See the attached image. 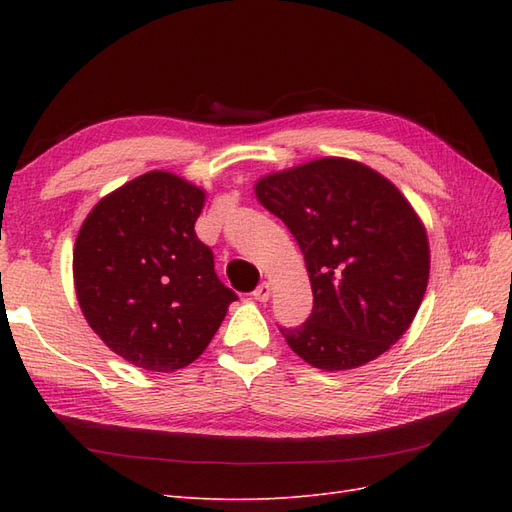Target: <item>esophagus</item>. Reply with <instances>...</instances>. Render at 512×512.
<instances>
[{
	"label": "esophagus",
	"mask_w": 512,
	"mask_h": 512,
	"mask_svg": "<svg viewBox=\"0 0 512 512\" xmlns=\"http://www.w3.org/2000/svg\"><path fill=\"white\" fill-rule=\"evenodd\" d=\"M269 297H271V284H269V282H262V284L254 290V299L260 301V303H265V301H269Z\"/></svg>",
	"instance_id": "obj_1"
}]
</instances>
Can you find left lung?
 <instances>
[{"mask_svg": "<svg viewBox=\"0 0 512 512\" xmlns=\"http://www.w3.org/2000/svg\"><path fill=\"white\" fill-rule=\"evenodd\" d=\"M254 194L297 239L314 292L303 327L280 329L290 350L312 367L346 371L397 344L425 297L429 239L395 183L327 156L260 177Z\"/></svg>", "mask_w": 512, "mask_h": 512, "instance_id": "1", "label": "left lung"}]
</instances>
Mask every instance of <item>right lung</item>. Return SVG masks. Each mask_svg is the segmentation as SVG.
I'll use <instances>...</instances> for the list:
<instances>
[{"instance_id":"right-lung-1","label":"right lung","mask_w":512,"mask_h":512,"mask_svg":"<svg viewBox=\"0 0 512 512\" xmlns=\"http://www.w3.org/2000/svg\"><path fill=\"white\" fill-rule=\"evenodd\" d=\"M207 192L170 170H149L87 213L72 252L81 312L123 361L175 371L205 352L237 301L213 271L194 224Z\"/></svg>"}]
</instances>
